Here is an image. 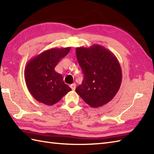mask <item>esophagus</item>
I'll return each instance as SVG.
<instances>
[{
	"label": "esophagus",
	"instance_id": "1",
	"mask_svg": "<svg viewBox=\"0 0 154 154\" xmlns=\"http://www.w3.org/2000/svg\"><path fill=\"white\" fill-rule=\"evenodd\" d=\"M70 87L71 88V89L72 90H75V88H76V85H75V83H73V84H71V85H70Z\"/></svg>",
	"mask_w": 154,
	"mask_h": 154
}]
</instances>
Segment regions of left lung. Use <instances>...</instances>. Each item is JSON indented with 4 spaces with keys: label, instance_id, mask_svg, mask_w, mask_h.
Masks as SVG:
<instances>
[{
    "label": "left lung",
    "instance_id": "left-lung-1",
    "mask_svg": "<svg viewBox=\"0 0 154 154\" xmlns=\"http://www.w3.org/2000/svg\"><path fill=\"white\" fill-rule=\"evenodd\" d=\"M76 55L84 79L75 91L90 106H103L116 95L122 83L119 60L112 52L99 44L77 48Z\"/></svg>",
    "mask_w": 154,
    "mask_h": 154
}]
</instances>
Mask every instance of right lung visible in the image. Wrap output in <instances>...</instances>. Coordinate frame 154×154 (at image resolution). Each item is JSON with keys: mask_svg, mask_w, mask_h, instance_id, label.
Returning <instances> with one entry per match:
<instances>
[{"mask_svg": "<svg viewBox=\"0 0 154 154\" xmlns=\"http://www.w3.org/2000/svg\"><path fill=\"white\" fill-rule=\"evenodd\" d=\"M70 47L51 48L32 58L26 65L24 77L28 91L38 102L51 106L71 91L55 67L68 54Z\"/></svg>", "mask_w": 154, "mask_h": 154, "instance_id": "right-lung-1", "label": "right lung"}]
</instances>
